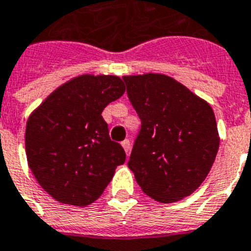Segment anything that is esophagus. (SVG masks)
<instances>
[{
  "label": "esophagus",
  "instance_id": "obj_1",
  "mask_svg": "<svg viewBox=\"0 0 251 251\" xmlns=\"http://www.w3.org/2000/svg\"><path fill=\"white\" fill-rule=\"evenodd\" d=\"M121 145H122V147H124V150L126 151V154H129L130 149H131V143H130L129 139H125V141H124Z\"/></svg>",
  "mask_w": 251,
  "mask_h": 251
}]
</instances>
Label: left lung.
I'll return each mask as SVG.
<instances>
[{"instance_id":"left-lung-1","label":"left lung","mask_w":251,"mask_h":251,"mask_svg":"<svg viewBox=\"0 0 251 251\" xmlns=\"http://www.w3.org/2000/svg\"><path fill=\"white\" fill-rule=\"evenodd\" d=\"M142 121L127 166L141 189L159 202H175L205 180L220 146L213 109L163 74L124 76Z\"/></svg>"}]
</instances>
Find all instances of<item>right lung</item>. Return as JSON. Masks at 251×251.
Returning <instances> with one entry per match:
<instances>
[{
    "label": "right lung",
    "instance_id": "add662e5",
    "mask_svg": "<svg viewBox=\"0 0 251 251\" xmlns=\"http://www.w3.org/2000/svg\"><path fill=\"white\" fill-rule=\"evenodd\" d=\"M124 93L125 85L118 76L79 75L31 112L25 134L27 164L56 201L89 205L125 162V151L110 141L101 116L105 106Z\"/></svg>",
    "mask_w": 251,
    "mask_h": 251
}]
</instances>
